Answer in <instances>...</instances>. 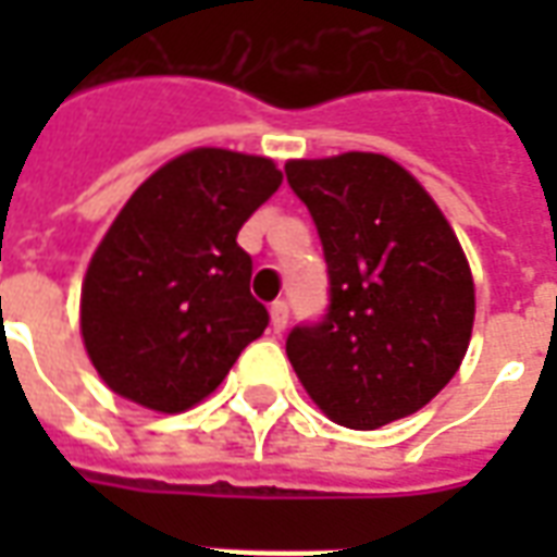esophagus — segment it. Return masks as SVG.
Returning <instances> with one entry per match:
<instances>
[{"mask_svg": "<svg viewBox=\"0 0 557 557\" xmlns=\"http://www.w3.org/2000/svg\"><path fill=\"white\" fill-rule=\"evenodd\" d=\"M286 325H289V304L274 301L271 304V327H274V334H280Z\"/></svg>", "mask_w": 557, "mask_h": 557, "instance_id": "esophagus-1", "label": "esophagus"}]
</instances>
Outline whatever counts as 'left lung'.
Listing matches in <instances>:
<instances>
[{
  "label": "left lung",
  "mask_w": 557,
  "mask_h": 557,
  "mask_svg": "<svg viewBox=\"0 0 557 557\" xmlns=\"http://www.w3.org/2000/svg\"><path fill=\"white\" fill-rule=\"evenodd\" d=\"M319 232L327 310L286 337L327 418L379 430L423 409L459 370L474 325L466 253L432 196L385 154L289 160Z\"/></svg>",
  "instance_id": "left-lung-1"
}]
</instances>
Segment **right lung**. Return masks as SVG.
<instances>
[{
	"label": "right lung",
	"mask_w": 557,
	"mask_h": 557,
	"mask_svg": "<svg viewBox=\"0 0 557 557\" xmlns=\"http://www.w3.org/2000/svg\"><path fill=\"white\" fill-rule=\"evenodd\" d=\"M283 182L274 160L194 148L119 211L83 283L79 327L119 397L184 411L226 379L268 327L238 230Z\"/></svg>",
	"instance_id": "1"
}]
</instances>
